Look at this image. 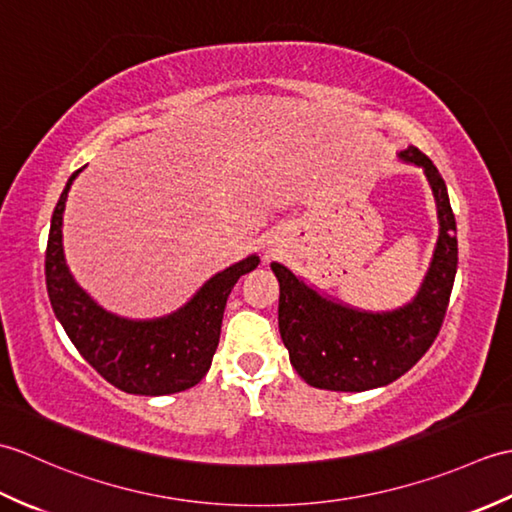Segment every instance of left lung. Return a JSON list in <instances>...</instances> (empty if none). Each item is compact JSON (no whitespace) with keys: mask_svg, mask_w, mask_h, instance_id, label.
I'll use <instances>...</instances> for the list:
<instances>
[{"mask_svg":"<svg viewBox=\"0 0 512 512\" xmlns=\"http://www.w3.org/2000/svg\"><path fill=\"white\" fill-rule=\"evenodd\" d=\"M400 158L424 169L440 220L431 268L409 306L385 314L358 312L323 299L286 266L270 264L279 281L281 341L292 367L312 387L365 391L394 383L420 361L442 328L458 270L455 215L436 165L413 145Z\"/></svg>","mask_w":512,"mask_h":512,"instance_id":"left-lung-1","label":"left lung"}]
</instances>
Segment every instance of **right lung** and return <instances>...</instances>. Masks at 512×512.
Returning a JSON list of instances; mask_svg holds the SVG:
<instances>
[{"label":"right lung","instance_id":"1","mask_svg":"<svg viewBox=\"0 0 512 512\" xmlns=\"http://www.w3.org/2000/svg\"><path fill=\"white\" fill-rule=\"evenodd\" d=\"M79 171L72 173L54 206L46 248L48 297L65 334L107 383L127 394L165 396L198 385L209 372L220 343L226 299L237 279L257 268L259 257L250 255L217 273L187 306L165 319L127 321L114 317L76 286L65 266L63 209Z\"/></svg>","mask_w":512,"mask_h":512}]
</instances>
